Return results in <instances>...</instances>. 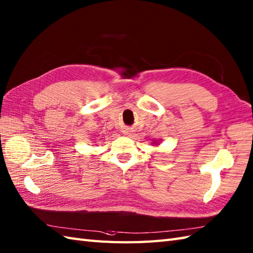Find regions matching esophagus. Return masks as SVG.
<instances>
[{
	"mask_svg": "<svg viewBox=\"0 0 253 253\" xmlns=\"http://www.w3.org/2000/svg\"><path fill=\"white\" fill-rule=\"evenodd\" d=\"M130 131H131V130H129V129H127V130H126L125 132H126L127 134H130Z\"/></svg>",
	"mask_w": 253,
	"mask_h": 253,
	"instance_id": "34e87169",
	"label": "esophagus"
}]
</instances>
